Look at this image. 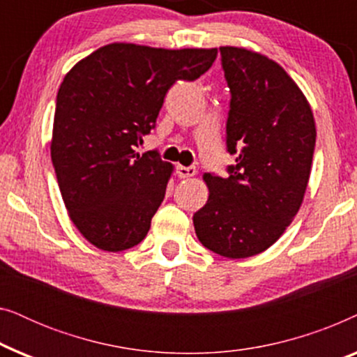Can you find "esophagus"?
<instances>
[{
    "mask_svg": "<svg viewBox=\"0 0 357 357\" xmlns=\"http://www.w3.org/2000/svg\"><path fill=\"white\" fill-rule=\"evenodd\" d=\"M177 175L180 178H190L197 175V169L195 167H185V165H177Z\"/></svg>",
    "mask_w": 357,
    "mask_h": 357,
    "instance_id": "esophagus-1",
    "label": "esophagus"
}]
</instances>
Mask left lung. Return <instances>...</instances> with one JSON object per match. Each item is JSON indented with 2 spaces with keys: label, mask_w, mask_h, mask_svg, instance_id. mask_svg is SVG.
<instances>
[{
  "label": "left lung",
  "mask_w": 357,
  "mask_h": 357,
  "mask_svg": "<svg viewBox=\"0 0 357 357\" xmlns=\"http://www.w3.org/2000/svg\"><path fill=\"white\" fill-rule=\"evenodd\" d=\"M219 50L232 94L227 151L237 158L227 178L203 175L209 197L193 224L208 250L248 258L270 248L299 211L317 130L309 100L284 68L248 48Z\"/></svg>",
  "instance_id": "1"
}]
</instances>
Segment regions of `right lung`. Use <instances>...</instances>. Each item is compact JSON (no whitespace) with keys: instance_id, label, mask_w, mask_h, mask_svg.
<instances>
[{"instance_id":"obj_1","label":"right lung","mask_w":357,"mask_h":357,"mask_svg":"<svg viewBox=\"0 0 357 357\" xmlns=\"http://www.w3.org/2000/svg\"><path fill=\"white\" fill-rule=\"evenodd\" d=\"M218 48L167 50L114 42L66 73L56 96L52 160L68 216L105 252L143 241L174 165L135 146L154 128L175 81L206 73Z\"/></svg>"}]
</instances>
